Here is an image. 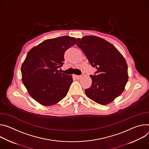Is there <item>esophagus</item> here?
Listing matches in <instances>:
<instances>
[{
	"instance_id": "esophagus-1",
	"label": "esophagus",
	"mask_w": 149,
	"mask_h": 149,
	"mask_svg": "<svg viewBox=\"0 0 149 149\" xmlns=\"http://www.w3.org/2000/svg\"><path fill=\"white\" fill-rule=\"evenodd\" d=\"M73 76H74L76 79H80L81 77V76H78V75H74Z\"/></svg>"
}]
</instances>
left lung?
I'll return each instance as SVG.
<instances>
[{"label":"left lung","instance_id":"8db88e82","mask_svg":"<svg viewBox=\"0 0 149 149\" xmlns=\"http://www.w3.org/2000/svg\"><path fill=\"white\" fill-rule=\"evenodd\" d=\"M77 45L95 68L91 75L92 85L85 89L86 96L95 102L107 105L124 91L128 81L127 62L112 44L100 37L88 36L77 38Z\"/></svg>","mask_w":149,"mask_h":149}]
</instances>
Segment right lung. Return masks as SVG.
<instances>
[{
	"mask_svg": "<svg viewBox=\"0 0 149 149\" xmlns=\"http://www.w3.org/2000/svg\"><path fill=\"white\" fill-rule=\"evenodd\" d=\"M76 42L69 36L49 39L28 53L21 66L22 80L30 96L40 104L54 105L67 95L72 76L58 69L64 64L65 52Z\"/></svg>",
	"mask_w": 149,
	"mask_h": 149,
	"instance_id": "obj_1",
	"label": "right lung"
}]
</instances>
